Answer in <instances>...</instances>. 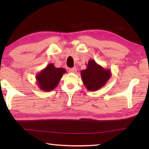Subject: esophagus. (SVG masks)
<instances>
[{"instance_id": "1", "label": "esophagus", "mask_w": 149, "mask_h": 149, "mask_svg": "<svg viewBox=\"0 0 149 149\" xmlns=\"http://www.w3.org/2000/svg\"><path fill=\"white\" fill-rule=\"evenodd\" d=\"M77 71V69L76 68H70L69 70V72H71V73H75Z\"/></svg>"}]
</instances>
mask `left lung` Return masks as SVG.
I'll return each mask as SVG.
<instances>
[{"label": "left lung", "instance_id": "obj_1", "mask_svg": "<svg viewBox=\"0 0 149 149\" xmlns=\"http://www.w3.org/2000/svg\"><path fill=\"white\" fill-rule=\"evenodd\" d=\"M82 81L87 89L95 91L99 89L107 84L111 76L109 69H104L95 60L88 62L87 68L81 72Z\"/></svg>", "mask_w": 149, "mask_h": 149}]
</instances>
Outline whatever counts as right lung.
<instances>
[{"mask_svg":"<svg viewBox=\"0 0 149 149\" xmlns=\"http://www.w3.org/2000/svg\"><path fill=\"white\" fill-rule=\"evenodd\" d=\"M65 72V69L62 68H57L53 64H49L35 77L38 87L44 91H50L54 89Z\"/></svg>","mask_w":149,"mask_h":149,"instance_id":"right-lung-1","label":"right lung"}]
</instances>
